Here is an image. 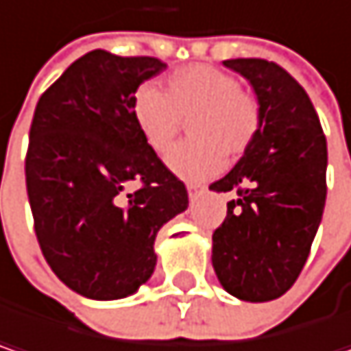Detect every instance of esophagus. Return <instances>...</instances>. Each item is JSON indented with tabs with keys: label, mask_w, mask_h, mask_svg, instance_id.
<instances>
[{
	"label": "esophagus",
	"mask_w": 351,
	"mask_h": 351,
	"mask_svg": "<svg viewBox=\"0 0 351 351\" xmlns=\"http://www.w3.org/2000/svg\"><path fill=\"white\" fill-rule=\"evenodd\" d=\"M186 191H189V197L191 199H197L199 195L205 193V186H201V184H186Z\"/></svg>",
	"instance_id": "obj_1"
}]
</instances>
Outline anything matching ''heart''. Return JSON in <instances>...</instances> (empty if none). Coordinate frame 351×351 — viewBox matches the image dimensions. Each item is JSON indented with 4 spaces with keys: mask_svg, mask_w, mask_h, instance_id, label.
Returning <instances> with one entry per match:
<instances>
[{
    "mask_svg": "<svg viewBox=\"0 0 351 351\" xmlns=\"http://www.w3.org/2000/svg\"><path fill=\"white\" fill-rule=\"evenodd\" d=\"M132 118L146 146L165 154L189 122L193 141L175 146L167 167L184 180H207L223 171L225 154L243 156L259 134L263 110L257 96L215 66L197 64L173 72L165 92L144 84L132 96Z\"/></svg>",
    "mask_w": 351,
    "mask_h": 351,
    "instance_id": "1",
    "label": "heart"
}]
</instances>
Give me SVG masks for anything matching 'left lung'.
Masks as SVG:
<instances>
[{"label":"left lung","mask_w":351,"mask_h":351,"mask_svg":"<svg viewBox=\"0 0 351 351\" xmlns=\"http://www.w3.org/2000/svg\"><path fill=\"white\" fill-rule=\"evenodd\" d=\"M249 80L263 124L253 146L208 189L235 191L213 233V267L243 302L281 298L300 277L326 207L328 144L309 96L275 62L225 60Z\"/></svg>","instance_id":"8db88e82"}]
</instances>
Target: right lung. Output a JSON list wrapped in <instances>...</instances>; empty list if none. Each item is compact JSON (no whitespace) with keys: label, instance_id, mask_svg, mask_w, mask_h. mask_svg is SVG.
<instances>
[{"label":"right lung","instance_id":"obj_1","mask_svg":"<svg viewBox=\"0 0 351 351\" xmlns=\"http://www.w3.org/2000/svg\"><path fill=\"white\" fill-rule=\"evenodd\" d=\"M167 68L158 58L94 49L42 94L25 156L40 249L72 291L132 295L156 267L154 239L189 207L178 180L143 141L132 96ZM139 189L126 193L128 184Z\"/></svg>","mask_w":351,"mask_h":351}]
</instances>
